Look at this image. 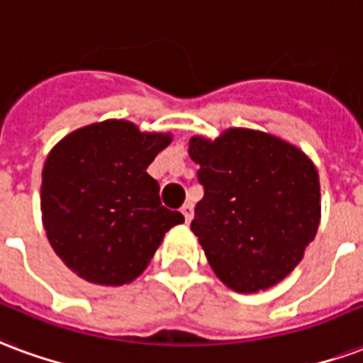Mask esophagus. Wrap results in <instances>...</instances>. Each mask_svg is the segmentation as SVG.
<instances>
[{"mask_svg":"<svg viewBox=\"0 0 363 363\" xmlns=\"http://www.w3.org/2000/svg\"><path fill=\"white\" fill-rule=\"evenodd\" d=\"M181 213L184 216V221L190 223L192 221V216H194V209H192V203H184L181 208Z\"/></svg>","mask_w":363,"mask_h":363,"instance_id":"esophagus-1","label":"esophagus"}]
</instances>
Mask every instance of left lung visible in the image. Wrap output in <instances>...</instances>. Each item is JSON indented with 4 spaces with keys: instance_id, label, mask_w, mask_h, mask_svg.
<instances>
[{
    "instance_id": "1",
    "label": "left lung",
    "mask_w": 363,
    "mask_h": 363,
    "mask_svg": "<svg viewBox=\"0 0 363 363\" xmlns=\"http://www.w3.org/2000/svg\"><path fill=\"white\" fill-rule=\"evenodd\" d=\"M203 198L190 229L211 269L235 292L265 291L291 275L321 219L319 174L291 142L254 128L216 140L192 136Z\"/></svg>"
}]
</instances>
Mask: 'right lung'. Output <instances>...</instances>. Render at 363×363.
I'll list each match as a JSON object with an SVG mask.
<instances>
[{"instance_id":"add662e5","label":"right lung","mask_w":363,"mask_h":363,"mask_svg":"<svg viewBox=\"0 0 363 363\" xmlns=\"http://www.w3.org/2000/svg\"><path fill=\"white\" fill-rule=\"evenodd\" d=\"M171 133H142L134 123L86 125L52 147L42 171L45 236L80 279L121 286L140 277L171 227L184 223L161 206L147 165Z\"/></svg>"}]
</instances>
